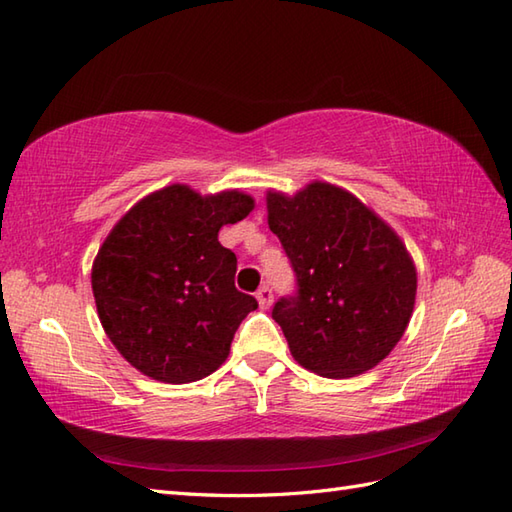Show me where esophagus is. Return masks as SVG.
<instances>
[{"label":"esophagus","mask_w":512,"mask_h":512,"mask_svg":"<svg viewBox=\"0 0 512 512\" xmlns=\"http://www.w3.org/2000/svg\"><path fill=\"white\" fill-rule=\"evenodd\" d=\"M256 300L260 306H263V309H269L271 302H274V291H271V287L263 285L256 291Z\"/></svg>","instance_id":"1"}]
</instances>
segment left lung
Instances as JSON below:
<instances>
[{"label": "left lung", "instance_id": "obj_1", "mask_svg": "<svg viewBox=\"0 0 512 512\" xmlns=\"http://www.w3.org/2000/svg\"><path fill=\"white\" fill-rule=\"evenodd\" d=\"M267 210L295 274V291L271 311L295 361L331 379L377 366L414 309L416 269L401 238L357 197L322 181L293 199L269 192Z\"/></svg>", "mask_w": 512, "mask_h": 512}]
</instances>
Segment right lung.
<instances>
[{
    "label": "right lung",
    "mask_w": 512,
    "mask_h": 512,
    "mask_svg": "<svg viewBox=\"0 0 512 512\" xmlns=\"http://www.w3.org/2000/svg\"><path fill=\"white\" fill-rule=\"evenodd\" d=\"M252 208L243 192L201 197L175 184L133 206L102 243L92 269L100 324L146 377L199 381L230 355L258 302L236 289V256L219 230Z\"/></svg>",
    "instance_id": "right-lung-1"
}]
</instances>
